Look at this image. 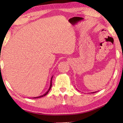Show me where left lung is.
Listing matches in <instances>:
<instances>
[{"label": "left lung", "instance_id": "left-lung-1", "mask_svg": "<svg viewBox=\"0 0 123 123\" xmlns=\"http://www.w3.org/2000/svg\"><path fill=\"white\" fill-rule=\"evenodd\" d=\"M95 92H92V93H95Z\"/></svg>", "mask_w": 123, "mask_h": 123}]
</instances>
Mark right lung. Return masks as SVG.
Returning <instances> with one entry per match:
<instances>
[{
	"label": "right lung",
	"instance_id": "right-lung-1",
	"mask_svg": "<svg viewBox=\"0 0 123 123\" xmlns=\"http://www.w3.org/2000/svg\"><path fill=\"white\" fill-rule=\"evenodd\" d=\"M53 76H52V77H51V81H50V87H49V89H48V91L45 93L44 94H43V95H40V96H37V97H35V98H42V97H43V96H45V95H46L48 93V92H49V91H50V90L51 89V87H52V78H53Z\"/></svg>",
	"mask_w": 123,
	"mask_h": 123
}]
</instances>
